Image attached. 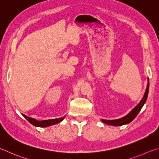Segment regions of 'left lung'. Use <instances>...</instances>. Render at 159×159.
Segmentation results:
<instances>
[{
    "label": "left lung",
    "mask_w": 159,
    "mask_h": 159,
    "mask_svg": "<svg viewBox=\"0 0 159 159\" xmlns=\"http://www.w3.org/2000/svg\"><path fill=\"white\" fill-rule=\"evenodd\" d=\"M149 78H148V83H147V89L145 91V93L144 94V96L143 99L141 100L140 102L136 105V106L133 108V109L130 111V112L128 114L124 117L118 119H115V120H107V119H101V121L103 122V123L111 125V126H122V125L128 124H129L130 122H131L133 119H134L138 113L140 112L142 107H143V105L146 102V101L147 99V96H148V93H149Z\"/></svg>",
    "instance_id": "8db88e82"
}]
</instances>
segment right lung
I'll return each mask as SVG.
<instances>
[{"label": "right lung", "mask_w": 159, "mask_h": 159, "mask_svg": "<svg viewBox=\"0 0 159 159\" xmlns=\"http://www.w3.org/2000/svg\"><path fill=\"white\" fill-rule=\"evenodd\" d=\"M21 115H23L24 117L26 118L28 121H29V122H30V124L33 125V126H37V127H47V126H52V125H54V124L60 123V122L62 121L63 120V119L65 118V116H64V117H61V118H58V119L38 121V120H36L35 119L29 117V116H28L25 115H23V114H21Z\"/></svg>", "instance_id": "obj_1"}]
</instances>
